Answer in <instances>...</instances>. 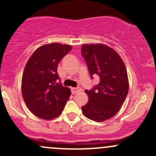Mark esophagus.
<instances>
[{"instance_id": "1", "label": "esophagus", "mask_w": 156, "mask_h": 156, "mask_svg": "<svg viewBox=\"0 0 156 156\" xmlns=\"http://www.w3.org/2000/svg\"><path fill=\"white\" fill-rule=\"evenodd\" d=\"M71 90H72V93L73 94H77V93L80 92V91L81 90V87H72V88H71Z\"/></svg>"}]
</instances>
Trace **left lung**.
I'll use <instances>...</instances> for the list:
<instances>
[{"mask_svg":"<svg viewBox=\"0 0 156 156\" xmlns=\"http://www.w3.org/2000/svg\"><path fill=\"white\" fill-rule=\"evenodd\" d=\"M81 54L90 78H100L98 84L84 91L89 100L81 110L88 119L103 122L113 117L126 99L129 90L126 67L117 52L103 44L82 45Z\"/></svg>","mask_w":156,"mask_h":156,"instance_id":"8db88e82","label":"left lung"}]
</instances>
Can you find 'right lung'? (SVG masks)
Here are the masks:
<instances>
[{"label": "right lung", "mask_w": 156, "mask_h": 156, "mask_svg": "<svg viewBox=\"0 0 156 156\" xmlns=\"http://www.w3.org/2000/svg\"><path fill=\"white\" fill-rule=\"evenodd\" d=\"M72 47L51 43L33 53L25 67L22 78V94L26 106L34 115L50 120L62 113L71 95L62 86L57 73L61 59Z\"/></svg>", "instance_id": "add662e5"}]
</instances>
